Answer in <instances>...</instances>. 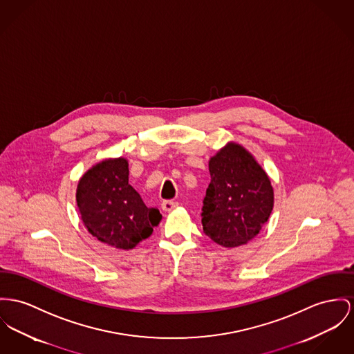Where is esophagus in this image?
Here are the masks:
<instances>
[{"mask_svg": "<svg viewBox=\"0 0 354 354\" xmlns=\"http://www.w3.org/2000/svg\"><path fill=\"white\" fill-rule=\"evenodd\" d=\"M177 205H178V203H177V201L165 200V201H162V204H161V208H162V211H165V212H170V211H173V209H174Z\"/></svg>", "mask_w": 354, "mask_h": 354, "instance_id": "34e87169", "label": "esophagus"}]
</instances>
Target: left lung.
<instances>
[{"label": "left lung", "instance_id": "left-lung-1", "mask_svg": "<svg viewBox=\"0 0 354 354\" xmlns=\"http://www.w3.org/2000/svg\"><path fill=\"white\" fill-rule=\"evenodd\" d=\"M211 184L201 223L214 243L232 248L259 234L274 207V189L263 167L241 145L230 142L209 160Z\"/></svg>", "mask_w": 354, "mask_h": 354}]
</instances>
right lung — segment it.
Listing matches in <instances>:
<instances>
[{
  "label": "right lung",
  "instance_id": "obj_1",
  "mask_svg": "<svg viewBox=\"0 0 354 354\" xmlns=\"http://www.w3.org/2000/svg\"><path fill=\"white\" fill-rule=\"evenodd\" d=\"M76 203L88 232L118 250L134 248L162 218L157 208L145 205L129 184V162L122 157L88 169L79 180Z\"/></svg>",
  "mask_w": 354,
  "mask_h": 354
}]
</instances>
